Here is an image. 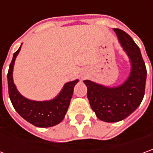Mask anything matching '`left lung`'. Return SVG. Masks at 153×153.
<instances>
[{"instance_id": "obj_1", "label": "left lung", "mask_w": 153, "mask_h": 153, "mask_svg": "<svg viewBox=\"0 0 153 153\" xmlns=\"http://www.w3.org/2000/svg\"><path fill=\"white\" fill-rule=\"evenodd\" d=\"M119 42L131 63L130 76L123 85L108 88L85 80L90 105L100 120L117 122L124 120L137 108L145 94L146 68L139 47L124 31L114 28Z\"/></svg>"}]
</instances>
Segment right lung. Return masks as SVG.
Returning <instances> with one entry per match:
<instances>
[{"mask_svg": "<svg viewBox=\"0 0 153 153\" xmlns=\"http://www.w3.org/2000/svg\"><path fill=\"white\" fill-rule=\"evenodd\" d=\"M14 53L7 74L8 93L11 104L16 112L23 119L37 127H50L60 123L68 111L74 93V87L79 82L78 79L68 82L53 100L48 101H34L21 95L13 83L12 71L15 59L20 52Z\"/></svg>", "mask_w": 153, "mask_h": 153, "instance_id": "right-lung-1", "label": "right lung"}]
</instances>
